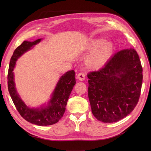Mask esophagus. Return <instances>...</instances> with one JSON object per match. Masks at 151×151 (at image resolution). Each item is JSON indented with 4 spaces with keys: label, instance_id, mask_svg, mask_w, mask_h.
<instances>
[{
    "label": "esophagus",
    "instance_id": "esophagus-1",
    "mask_svg": "<svg viewBox=\"0 0 151 151\" xmlns=\"http://www.w3.org/2000/svg\"><path fill=\"white\" fill-rule=\"evenodd\" d=\"M85 77H86V76L84 73H79V74H78V75L77 76V79L81 81H83L85 79Z\"/></svg>",
    "mask_w": 151,
    "mask_h": 151
}]
</instances>
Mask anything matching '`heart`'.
<instances>
[{"label": "heart", "instance_id": "b5f03b06", "mask_svg": "<svg viewBox=\"0 0 151 151\" xmlns=\"http://www.w3.org/2000/svg\"><path fill=\"white\" fill-rule=\"evenodd\" d=\"M114 46L111 42L101 38L90 40L86 45L84 50L91 52L85 61V66L89 70H99L103 67L111 58Z\"/></svg>", "mask_w": 151, "mask_h": 151}]
</instances>
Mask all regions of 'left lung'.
<instances>
[{
    "instance_id": "left-lung-1",
    "label": "left lung",
    "mask_w": 151,
    "mask_h": 151,
    "mask_svg": "<svg viewBox=\"0 0 151 151\" xmlns=\"http://www.w3.org/2000/svg\"><path fill=\"white\" fill-rule=\"evenodd\" d=\"M88 77V97L94 117L113 123L127 116L139 101L142 67L134 48L118 52L98 71Z\"/></svg>"
}]
</instances>
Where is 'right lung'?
Masks as SVG:
<instances>
[{"instance_id": "right-lung-1", "label": "right lung", "mask_w": 151, "mask_h": 151, "mask_svg": "<svg viewBox=\"0 0 151 151\" xmlns=\"http://www.w3.org/2000/svg\"><path fill=\"white\" fill-rule=\"evenodd\" d=\"M42 38L34 42L24 41L13 53L11 58L7 76L8 90L12 101L21 116L33 124L39 126L51 125L57 123L65 111L67 102L71 91L76 84L74 70L68 71L61 76L52 94L51 99L45 106L30 108L21 99L16 88L14 68L16 61L25 52L39 43Z\"/></svg>"}]
</instances>
